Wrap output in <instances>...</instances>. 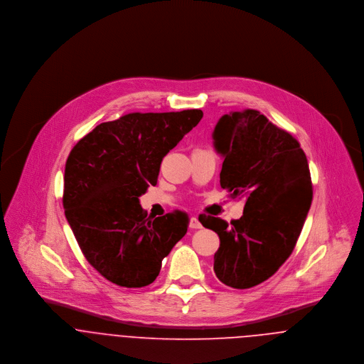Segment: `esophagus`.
<instances>
[{
  "label": "esophagus",
  "mask_w": 364,
  "mask_h": 364,
  "mask_svg": "<svg viewBox=\"0 0 364 364\" xmlns=\"http://www.w3.org/2000/svg\"><path fill=\"white\" fill-rule=\"evenodd\" d=\"M189 227L193 228V230H199V228H202V224H200V221H199L198 217H191V220H189Z\"/></svg>",
  "instance_id": "34e87169"
}]
</instances>
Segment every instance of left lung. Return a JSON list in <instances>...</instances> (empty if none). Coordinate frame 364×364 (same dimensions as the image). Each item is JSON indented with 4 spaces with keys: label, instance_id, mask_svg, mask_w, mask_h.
Listing matches in <instances>:
<instances>
[{
    "label": "left lung",
    "instance_id": "obj_1",
    "mask_svg": "<svg viewBox=\"0 0 364 364\" xmlns=\"http://www.w3.org/2000/svg\"><path fill=\"white\" fill-rule=\"evenodd\" d=\"M224 158L220 185L244 198V214L230 224L200 221L220 237L214 273L234 289L267 280L291 255L311 206L309 161L299 141L258 110L230 112L213 132Z\"/></svg>",
    "mask_w": 364,
    "mask_h": 364
}]
</instances>
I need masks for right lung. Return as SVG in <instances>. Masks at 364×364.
Returning a JSON list of instances; mask_svg holds the SVG:
<instances>
[{"mask_svg": "<svg viewBox=\"0 0 364 364\" xmlns=\"http://www.w3.org/2000/svg\"><path fill=\"white\" fill-rule=\"evenodd\" d=\"M202 117L200 109L129 113L98 124L71 150L65 218L84 257L109 282L129 289L151 284L186 234V213L153 218L139 198L156 186L162 158Z\"/></svg>", "mask_w": 364, "mask_h": 364, "instance_id": "add662e5", "label": "right lung"}]
</instances>
